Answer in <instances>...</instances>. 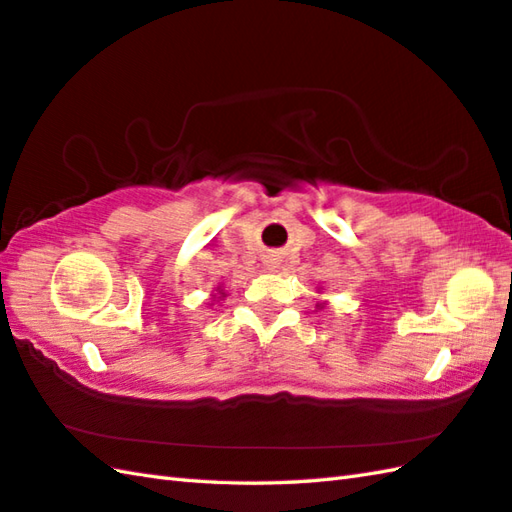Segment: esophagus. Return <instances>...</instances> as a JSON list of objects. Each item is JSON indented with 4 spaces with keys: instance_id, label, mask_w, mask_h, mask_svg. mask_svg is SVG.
I'll list each match as a JSON object with an SVG mask.
<instances>
[{
    "instance_id": "1",
    "label": "esophagus",
    "mask_w": 512,
    "mask_h": 512,
    "mask_svg": "<svg viewBox=\"0 0 512 512\" xmlns=\"http://www.w3.org/2000/svg\"><path fill=\"white\" fill-rule=\"evenodd\" d=\"M265 265H267V269H276L278 267V260L276 258H267Z\"/></svg>"
}]
</instances>
